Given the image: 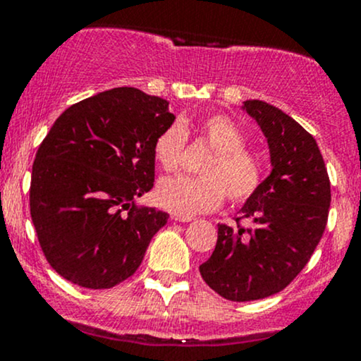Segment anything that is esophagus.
Masks as SVG:
<instances>
[{"instance_id": "34e87169", "label": "esophagus", "mask_w": 361, "mask_h": 361, "mask_svg": "<svg viewBox=\"0 0 361 361\" xmlns=\"http://www.w3.org/2000/svg\"><path fill=\"white\" fill-rule=\"evenodd\" d=\"M171 219L176 222H190L193 221L192 215H180V214H171Z\"/></svg>"}]
</instances>
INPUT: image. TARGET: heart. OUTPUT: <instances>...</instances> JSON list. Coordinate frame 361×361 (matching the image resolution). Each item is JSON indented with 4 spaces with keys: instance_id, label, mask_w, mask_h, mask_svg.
Returning a JSON list of instances; mask_svg holds the SVG:
<instances>
[{
    "instance_id": "1",
    "label": "heart",
    "mask_w": 361,
    "mask_h": 361,
    "mask_svg": "<svg viewBox=\"0 0 361 361\" xmlns=\"http://www.w3.org/2000/svg\"><path fill=\"white\" fill-rule=\"evenodd\" d=\"M195 130L212 149L202 164V176L166 178L157 185V204L180 215L215 210L224 198L243 204L263 183V163L246 147L243 128L227 115L212 114L195 123ZM190 128L188 122L171 123L154 140V157L159 166L175 173L183 164Z\"/></svg>"
}]
</instances>
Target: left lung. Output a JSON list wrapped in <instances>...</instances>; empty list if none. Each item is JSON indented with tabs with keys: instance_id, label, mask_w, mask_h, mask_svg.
I'll return each instance as SVG.
<instances>
[{
	"instance_id": "1",
	"label": "left lung",
	"mask_w": 361,
	"mask_h": 361,
	"mask_svg": "<svg viewBox=\"0 0 361 361\" xmlns=\"http://www.w3.org/2000/svg\"><path fill=\"white\" fill-rule=\"evenodd\" d=\"M267 135L271 173L247 198L238 227L219 224L200 275L224 299L250 302L279 293L302 271L324 234L331 183L316 139L276 106L244 102ZM243 218L250 228L238 224Z\"/></svg>"
}]
</instances>
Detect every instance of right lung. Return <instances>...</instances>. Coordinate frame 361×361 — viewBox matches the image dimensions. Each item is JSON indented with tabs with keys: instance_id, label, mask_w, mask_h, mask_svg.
I'll list each match as a JSON object with an SVG mask.
<instances>
[{
	"instance_id": "add662e5",
	"label": "right lung",
	"mask_w": 361,
	"mask_h": 361,
	"mask_svg": "<svg viewBox=\"0 0 361 361\" xmlns=\"http://www.w3.org/2000/svg\"><path fill=\"white\" fill-rule=\"evenodd\" d=\"M169 103L114 88L74 103L45 135L30 181V215L49 264L85 288L134 275L168 214L135 207L154 185V140Z\"/></svg>"
}]
</instances>
